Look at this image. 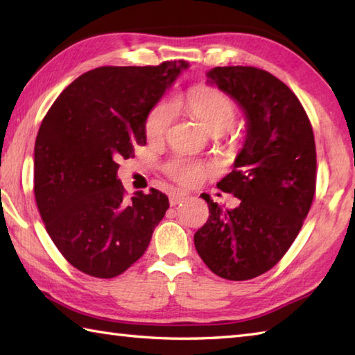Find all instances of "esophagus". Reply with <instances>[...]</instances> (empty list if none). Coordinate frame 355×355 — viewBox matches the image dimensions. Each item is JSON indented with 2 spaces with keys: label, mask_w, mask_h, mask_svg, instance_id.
<instances>
[{
  "label": "esophagus",
  "mask_w": 355,
  "mask_h": 355,
  "mask_svg": "<svg viewBox=\"0 0 355 355\" xmlns=\"http://www.w3.org/2000/svg\"><path fill=\"white\" fill-rule=\"evenodd\" d=\"M184 197H186L184 192L173 191V192H171V196H169V203H171L172 206H175V205H178L180 202H183Z\"/></svg>",
  "instance_id": "esophagus-1"
}]
</instances>
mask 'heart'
<instances>
[{
  "label": "heart",
  "mask_w": 355,
  "mask_h": 355,
  "mask_svg": "<svg viewBox=\"0 0 355 355\" xmlns=\"http://www.w3.org/2000/svg\"><path fill=\"white\" fill-rule=\"evenodd\" d=\"M184 105L211 133H225L234 125L237 119L234 101L216 88L191 92L186 96ZM173 118H175V107L171 101H161L153 105L146 118L147 138H163L169 130ZM166 173L178 184L197 186L211 175L212 167L203 161L177 155L166 163Z\"/></svg>",
  "instance_id": "obj_1"
}]
</instances>
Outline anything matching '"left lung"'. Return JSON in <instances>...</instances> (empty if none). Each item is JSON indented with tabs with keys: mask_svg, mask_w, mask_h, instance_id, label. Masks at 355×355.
Segmentation results:
<instances>
[{
	"mask_svg": "<svg viewBox=\"0 0 355 355\" xmlns=\"http://www.w3.org/2000/svg\"><path fill=\"white\" fill-rule=\"evenodd\" d=\"M206 76L241 105L247 137L234 169L217 183L241 205L223 209L203 197L209 218L194 243L212 273L247 281L281 261L311 209L317 186L313 130L300 99L268 71L217 67Z\"/></svg>",
	"mask_w": 355,
	"mask_h": 355,
	"instance_id": "8db88e82",
	"label": "left lung"
}]
</instances>
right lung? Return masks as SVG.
I'll return each mask as SVG.
<instances>
[{"mask_svg":"<svg viewBox=\"0 0 355 355\" xmlns=\"http://www.w3.org/2000/svg\"><path fill=\"white\" fill-rule=\"evenodd\" d=\"M188 68L101 67L69 83L38 128L34 194L63 257L94 278H114L149 247L169 200L157 189L132 198L116 177L118 161L146 144L150 108Z\"/></svg>","mask_w":355,"mask_h":355,"instance_id":"right-lung-1","label":"right lung"}]
</instances>
